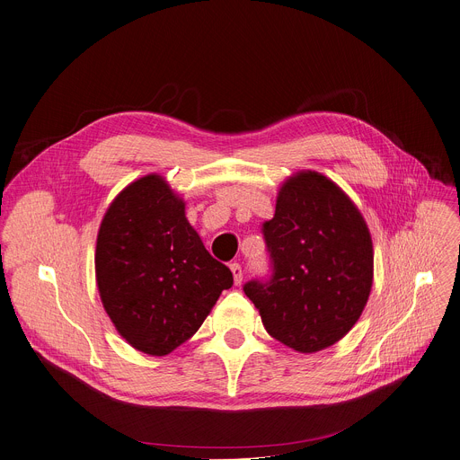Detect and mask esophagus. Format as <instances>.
<instances>
[{
	"label": "esophagus",
	"instance_id": "esophagus-1",
	"mask_svg": "<svg viewBox=\"0 0 460 460\" xmlns=\"http://www.w3.org/2000/svg\"><path fill=\"white\" fill-rule=\"evenodd\" d=\"M229 268H231V271H233V277H234V284L238 286V284L242 282V279H243V273H242V266H240L238 262H233Z\"/></svg>",
	"mask_w": 460,
	"mask_h": 460
}]
</instances>
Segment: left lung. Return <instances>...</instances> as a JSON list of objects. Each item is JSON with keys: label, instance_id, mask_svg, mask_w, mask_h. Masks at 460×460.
Instances as JSON below:
<instances>
[{"label": "left lung", "instance_id": "1", "mask_svg": "<svg viewBox=\"0 0 460 460\" xmlns=\"http://www.w3.org/2000/svg\"><path fill=\"white\" fill-rule=\"evenodd\" d=\"M270 275L243 284L271 338L312 354L359 319L372 286V240L349 196L317 172H299L279 190L262 224Z\"/></svg>", "mask_w": 460, "mask_h": 460}]
</instances>
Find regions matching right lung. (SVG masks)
Wrapping results in <instances>:
<instances>
[{"instance_id": "add662e5", "label": "right lung", "mask_w": 460, "mask_h": 460, "mask_svg": "<svg viewBox=\"0 0 460 460\" xmlns=\"http://www.w3.org/2000/svg\"><path fill=\"white\" fill-rule=\"evenodd\" d=\"M101 301L134 349L164 356L190 340L231 270L211 257L185 218V203L161 176L124 189L106 211L95 252Z\"/></svg>"}]
</instances>
